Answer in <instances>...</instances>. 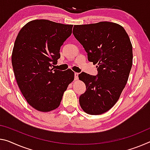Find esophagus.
I'll list each match as a JSON object with an SVG mask.
<instances>
[{
    "label": "esophagus",
    "instance_id": "obj_1",
    "mask_svg": "<svg viewBox=\"0 0 150 150\" xmlns=\"http://www.w3.org/2000/svg\"><path fill=\"white\" fill-rule=\"evenodd\" d=\"M78 75H79V73H75V76H74V77H75V80H77V79H78Z\"/></svg>",
    "mask_w": 150,
    "mask_h": 150
}]
</instances>
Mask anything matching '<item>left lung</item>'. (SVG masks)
I'll list each match as a JSON object with an SVG mask.
<instances>
[{
  "instance_id": "left-lung-1",
  "label": "left lung",
  "mask_w": 150,
  "mask_h": 150,
  "mask_svg": "<svg viewBox=\"0 0 150 150\" xmlns=\"http://www.w3.org/2000/svg\"><path fill=\"white\" fill-rule=\"evenodd\" d=\"M73 34L83 47L88 61L97 64L96 76L79 75L86 85L80 105L88 114L100 115L115 105L127 83L132 66V43L122 26L107 21L75 25Z\"/></svg>"
}]
</instances>
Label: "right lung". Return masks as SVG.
Masks as SVG:
<instances>
[{
	"mask_svg": "<svg viewBox=\"0 0 150 150\" xmlns=\"http://www.w3.org/2000/svg\"><path fill=\"white\" fill-rule=\"evenodd\" d=\"M72 25L40 19L24 26L16 38L12 65L16 82L30 106L47 112L57 108L74 72L54 69L61 47L72 33Z\"/></svg>",
	"mask_w": 150,
	"mask_h": 150,
	"instance_id": "add662e5",
	"label": "right lung"
}]
</instances>
